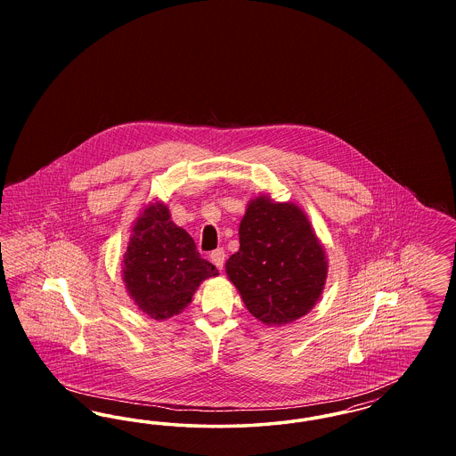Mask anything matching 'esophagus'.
Wrapping results in <instances>:
<instances>
[{
	"label": "esophagus",
	"mask_w": 456,
	"mask_h": 456,
	"mask_svg": "<svg viewBox=\"0 0 456 456\" xmlns=\"http://www.w3.org/2000/svg\"><path fill=\"white\" fill-rule=\"evenodd\" d=\"M210 260H212V263L217 266L218 270H222V268H224V261H225V251H224V249H216V251H212Z\"/></svg>",
	"instance_id": "esophagus-1"
}]
</instances>
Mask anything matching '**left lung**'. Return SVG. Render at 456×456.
<instances>
[{
	"label": "left lung",
	"instance_id": "8db88e82",
	"mask_svg": "<svg viewBox=\"0 0 456 456\" xmlns=\"http://www.w3.org/2000/svg\"><path fill=\"white\" fill-rule=\"evenodd\" d=\"M248 311L266 326L289 325L320 301L328 260L303 208L255 196L239 224V251L225 263Z\"/></svg>",
	"mask_w": 456,
	"mask_h": 456
}]
</instances>
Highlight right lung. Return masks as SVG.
<instances>
[{
    "label": "right lung",
    "mask_w": 456,
    "mask_h": 456,
    "mask_svg": "<svg viewBox=\"0 0 456 456\" xmlns=\"http://www.w3.org/2000/svg\"><path fill=\"white\" fill-rule=\"evenodd\" d=\"M123 282L134 305L153 320L179 314L200 283L218 270L196 251L193 238L171 220L167 205L149 203L131 227L121 263Z\"/></svg>",
    "instance_id": "right-lung-1"
}]
</instances>
